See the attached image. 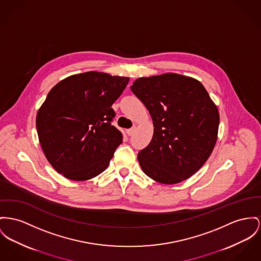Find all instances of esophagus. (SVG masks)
Masks as SVG:
<instances>
[{
  "instance_id": "1",
  "label": "esophagus",
  "mask_w": 261,
  "mask_h": 261,
  "mask_svg": "<svg viewBox=\"0 0 261 261\" xmlns=\"http://www.w3.org/2000/svg\"><path fill=\"white\" fill-rule=\"evenodd\" d=\"M135 130H136V127H132V128L126 129V134H127V136H133V135H134V133H135Z\"/></svg>"
}]
</instances>
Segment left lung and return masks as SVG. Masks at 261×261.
<instances>
[{
	"instance_id": "obj_1",
	"label": "left lung",
	"mask_w": 261,
	"mask_h": 261,
	"mask_svg": "<svg viewBox=\"0 0 261 261\" xmlns=\"http://www.w3.org/2000/svg\"><path fill=\"white\" fill-rule=\"evenodd\" d=\"M148 110L153 137L138 155L142 171L162 184H176L208 160L218 139L220 115L202 83L176 73L142 77L130 86Z\"/></svg>"
}]
</instances>
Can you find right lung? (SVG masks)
Returning a JSON list of instances; mask_svg holds the SVG:
<instances>
[{
	"label": "right lung",
	"instance_id": "obj_1",
	"mask_svg": "<svg viewBox=\"0 0 261 261\" xmlns=\"http://www.w3.org/2000/svg\"><path fill=\"white\" fill-rule=\"evenodd\" d=\"M128 77L90 71L72 75L49 91L36 115L43 153L65 178L85 181L110 164L122 133L112 125V105L122 95Z\"/></svg>",
	"mask_w": 261,
	"mask_h": 261
}]
</instances>
